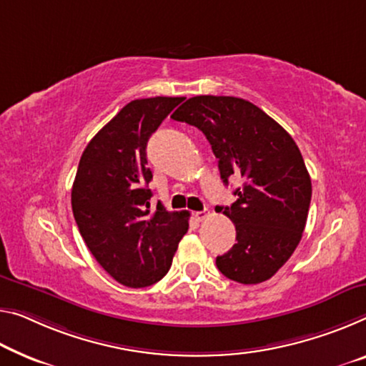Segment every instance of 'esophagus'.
Listing matches in <instances>:
<instances>
[{"label": "esophagus", "mask_w": 366, "mask_h": 366, "mask_svg": "<svg viewBox=\"0 0 366 366\" xmlns=\"http://www.w3.org/2000/svg\"><path fill=\"white\" fill-rule=\"evenodd\" d=\"M207 216H209V212L207 211H199V212H194V219L198 222H202L204 221V219H207Z\"/></svg>", "instance_id": "esophagus-1"}]
</instances>
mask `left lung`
Segmentation results:
<instances>
[{"mask_svg": "<svg viewBox=\"0 0 366 366\" xmlns=\"http://www.w3.org/2000/svg\"><path fill=\"white\" fill-rule=\"evenodd\" d=\"M175 121L198 127L219 160L224 183L240 175L237 201L217 206L235 224V244L216 258L224 277L257 285L273 277L293 255L306 227L311 177L296 142L250 101L194 97L173 112Z\"/></svg>", "mask_w": 366, "mask_h": 366, "instance_id": "obj_1", "label": "left lung"}]
</instances>
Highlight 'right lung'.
<instances>
[{
	"label": "right lung",
	"instance_id": "add662e5",
	"mask_svg": "<svg viewBox=\"0 0 366 366\" xmlns=\"http://www.w3.org/2000/svg\"><path fill=\"white\" fill-rule=\"evenodd\" d=\"M184 98L127 103L83 152L71 188L76 226L97 262L117 283L145 288L172 267L189 212L150 211L147 142Z\"/></svg>",
	"mask_w": 366,
	"mask_h": 366
}]
</instances>
